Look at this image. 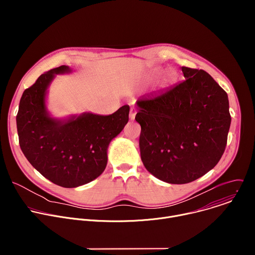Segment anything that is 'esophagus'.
<instances>
[{
	"label": "esophagus",
	"instance_id": "esophagus-1",
	"mask_svg": "<svg viewBox=\"0 0 255 255\" xmlns=\"http://www.w3.org/2000/svg\"><path fill=\"white\" fill-rule=\"evenodd\" d=\"M136 113H137V111H136L135 108H131V109H130V112H129V118H130V120H134V119H135Z\"/></svg>",
	"mask_w": 255,
	"mask_h": 255
}]
</instances>
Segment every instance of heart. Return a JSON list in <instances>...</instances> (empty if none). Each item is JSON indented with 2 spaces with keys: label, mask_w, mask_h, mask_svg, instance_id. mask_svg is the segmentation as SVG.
I'll list each match as a JSON object with an SVG mask.
<instances>
[{
  "label": "heart",
  "mask_w": 255,
  "mask_h": 255,
  "mask_svg": "<svg viewBox=\"0 0 255 255\" xmlns=\"http://www.w3.org/2000/svg\"><path fill=\"white\" fill-rule=\"evenodd\" d=\"M161 72V69L160 68H156V69H153L150 74H149V77L152 79L154 77H156L157 75H159ZM177 79V74L176 71L173 70V69H169L165 72V75L162 79V82H161V85L162 87H166V86H169L171 84H173Z\"/></svg>",
  "instance_id": "obj_1"
}]
</instances>
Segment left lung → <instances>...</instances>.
Instances as JSON below:
<instances>
[{"label":"left lung","mask_w":255,"mask_h":255,"mask_svg":"<svg viewBox=\"0 0 255 255\" xmlns=\"http://www.w3.org/2000/svg\"><path fill=\"white\" fill-rule=\"evenodd\" d=\"M185 81L136 101L142 162L168 184H188L222 157L231 124L226 92L202 69L181 67Z\"/></svg>","instance_id":"1"}]
</instances>
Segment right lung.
<instances>
[{
	"label": "right lung",
	"mask_w": 255,
	"mask_h": 255,
	"mask_svg": "<svg viewBox=\"0 0 255 255\" xmlns=\"http://www.w3.org/2000/svg\"><path fill=\"white\" fill-rule=\"evenodd\" d=\"M61 65L41 75L21 97L16 117L20 147L32 166L53 184L77 188L100 176L108 162V146L129 120L128 105L111 115L85 112L55 118L47 110L48 88L56 75L70 74Z\"/></svg>",
	"instance_id": "obj_1"
}]
</instances>
